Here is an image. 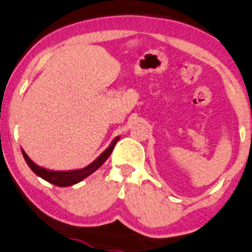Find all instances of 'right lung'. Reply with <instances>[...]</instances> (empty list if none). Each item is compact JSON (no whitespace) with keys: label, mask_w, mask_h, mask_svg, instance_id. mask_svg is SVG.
<instances>
[{"label":"right lung","mask_w":252,"mask_h":252,"mask_svg":"<svg viewBox=\"0 0 252 252\" xmlns=\"http://www.w3.org/2000/svg\"><path fill=\"white\" fill-rule=\"evenodd\" d=\"M120 139V136L113 139V141L111 142V145L105 150L99 157L95 159L93 162H91L89 166L84 167L82 169H73V170H50L46 169L44 167H39L38 164H36L33 161L30 160V158L28 157L26 152L22 150V154H23L24 160L28 163V166L30 167V169L36 174L37 176L42 178L45 181L52 183V185L58 186V187H69V186H73L76 183L83 181L84 179L88 178L89 175H91L93 172H95L102 163L105 162L110 157L112 151H113L114 146Z\"/></svg>","instance_id":"1"}]
</instances>
